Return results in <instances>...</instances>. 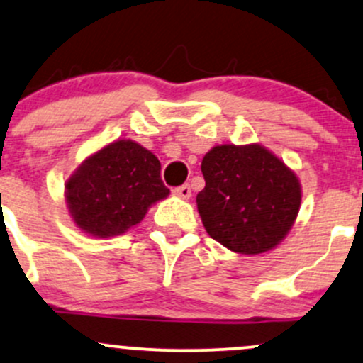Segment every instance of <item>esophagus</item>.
I'll list each match as a JSON object with an SVG mask.
<instances>
[{
    "label": "esophagus",
    "mask_w": 363,
    "mask_h": 363,
    "mask_svg": "<svg viewBox=\"0 0 363 363\" xmlns=\"http://www.w3.org/2000/svg\"><path fill=\"white\" fill-rule=\"evenodd\" d=\"M174 194H177L179 198H184V200H189V198H191V186L189 184L179 186V188L174 189Z\"/></svg>",
    "instance_id": "34e87169"
}]
</instances>
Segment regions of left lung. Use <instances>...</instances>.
I'll use <instances>...</instances> for the list:
<instances>
[{"label":"left lung","instance_id":"1","mask_svg":"<svg viewBox=\"0 0 363 363\" xmlns=\"http://www.w3.org/2000/svg\"><path fill=\"white\" fill-rule=\"evenodd\" d=\"M196 196L206 233L233 252L264 253L291 229L300 210L296 175L258 145L215 146L201 162Z\"/></svg>","mask_w":363,"mask_h":363}]
</instances>
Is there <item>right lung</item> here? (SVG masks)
Returning a JSON list of instances; mask_svg holds the SVG:
<instances>
[{"label": "right lung", "mask_w": 363, "mask_h": 363, "mask_svg": "<svg viewBox=\"0 0 363 363\" xmlns=\"http://www.w3.org/2000/svg\"><path fill=\"white\" fill-rule=\"evenodd\" d=\"M160 162L134 141H115L82 163L67 182L75 224L98 238L117 236L139 224L155 201L169 194Z\"/></svg>", "instance_id": "obj_1"}]
</instances>
